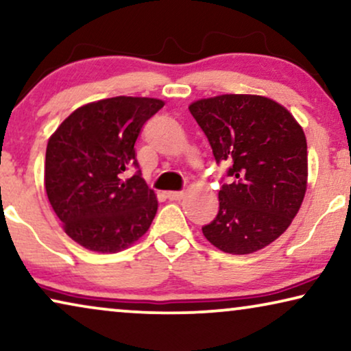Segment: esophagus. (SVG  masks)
<instances>
[{
    "label": "esophagus",
    "instance_id": "esophagus-1",
    "mask_svg": "<svg viewBox=\"0 0 351 351\" xmlns=\"http://www.w3.org/2000/svg\"><path fill=\"white\" fill-rule=\"evenodd\" d=\"M184 196V191H167V198L171 201H179Z\"/></svg>",
    "mask_w": 351,
    "mask_h": 351
}]
</instances>
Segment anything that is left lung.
Returning a JSON list of instances; mask_svg holds the SVG:
<instances>
[{
  "label": "left lung",
  "instance_id": "1",
  "mask_svg": "<svg viewBox=\"0 0 351 351\" xmlns=\"http://www.w3.org/2000/svg\"><path fill=\"white\" fill-rule=\"evenodd\" d=\"M215 162L228 165L219 213L204 225L210 244L252 254L281 237L306 190V138L294 117L262 95L223 94L190 105Z\"/></svg>",
  "mask_w": 351,
  "mask_h": 351
}]
</instances>
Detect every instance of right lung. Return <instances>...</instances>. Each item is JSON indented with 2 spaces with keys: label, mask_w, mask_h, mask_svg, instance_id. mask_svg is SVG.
I'll return each mask as SVG.
<instances>
[{
  "label": "right lung",
  "mask_w": 351,
  "mask_h": 351,
  "mask_svg": "<svg viewBox=\"0 0 351 351\" xmlns=\"http://www.w3.org/2000/svg\"><path fill=\"white\" fill-rule=\"evenodd\" d=\"M162 105L124 95L83 105L47 142V198L65 233L89 251L119 252L150 228L158 201L142 179L134 145ZM131 165L136 174L123 181Z\"/></svg>",
  "instance_id": "right-lung-1"
}]
</instances>
